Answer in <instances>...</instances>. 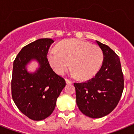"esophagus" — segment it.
Instances as JSON below:
<instances>
[{"mask_svg": "<svg viewBox=\"0 0 134 134\" xmlns=\"http://www.w3.org/2000/svg\"><path fill=\"white\" fill-rule=\"evenodd\" d=\"M66 84H71L72 83V82L71 81V80H68V79H66Z\"/></svg>", "mask_w": 134, "mask_h": 134, "instance_id": "34e87169", "label": "esophagus"}]
</instances>
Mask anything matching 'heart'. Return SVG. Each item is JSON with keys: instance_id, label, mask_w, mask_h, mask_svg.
<instances>
[{"instance_id": "heart-1", "label": "heart", "mask_w": 134, "mask_h": 134, "mask_svg": "<svg viewBox=\"0 0 134 134\" xmlns=\"http://www.w3.org/2000/svg\"><path fill=\"white\" fill-rule=\"evenodd\" d=\"M57 50L47 54V60L53 70L63 74L70 66L72 75L82 80L93 77L100 69L103 60V52L99 46L77 39H70L59 43Z\"/></svg>"}]
</instances>
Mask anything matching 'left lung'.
Masks as SVG:
<instances>
[{"instance_id": "1", "label": "left lung", "mask_w": 134, "mask_h": 134, "mask_svg": "<svg viewBox=\"0 0 134 134\" xmlns=\"http://www.w3.org/2000/svg\"><path fill=\"white\" fill-rule=\"evenodd\" d=\"M96 42L103 54L101 68L93 79L74 84L79 109L91 118L109 114L118 105L124 86L119 56L108 46Z\"/></svg>"}]
</instances>
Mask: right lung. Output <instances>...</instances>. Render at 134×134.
Listing matches in <instances>:
<instances>
[{"label":"right lung","mask_w":134,"mask_h":134,"mask_svg":"<svg viewBox=\"0 0 134 134\" xmlns=\"http://www.w3.org/2000/svg\"><path fill=\"white\" fill-rule=\"evenodd\" d=\"M52 43V39H39L23 47L13 62L12 97L21 113L32 120H43L52 113L66 86L64 79L54 72L47 60ZM33 60L39 68L29 73L26 66Z\"/></svg>","instance_id":"right-lung-1"}]
</instances>
